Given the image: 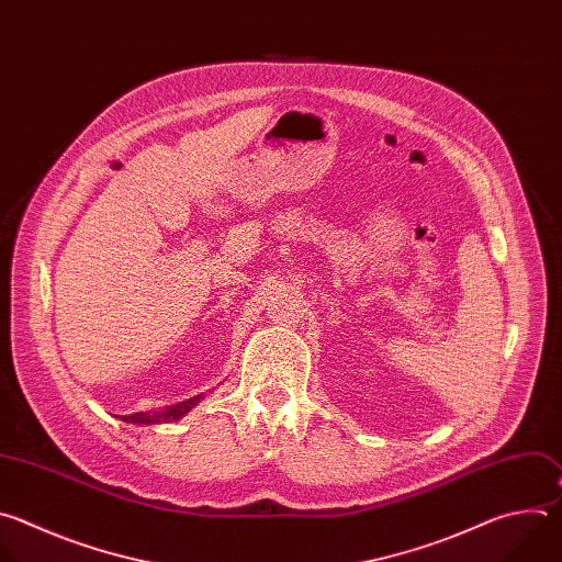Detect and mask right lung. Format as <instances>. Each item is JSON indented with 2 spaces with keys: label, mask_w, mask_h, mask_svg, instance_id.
I'll list each match as a JSON object with an SVG mask.
<instances>
[{
  "label": "right lung",
  "mask_w": 562,
  "mask_h": 562,
  "mask_svg": "<svg viewBox=\"0 0 562 562\" xmlns=\"http://www.w3.org/2000/svg\"><path fill=\"white\" fill-rule=\"evenodd\" d=\"M201 396H194V398H188L183 403H177L164 412H155V414H144V412H137V414H128V416H122L126 423H137V425H155V423H170V420H177L181 418Z\"/></svg>",
  "instance_id": "add662e5"
}]
</instances>
